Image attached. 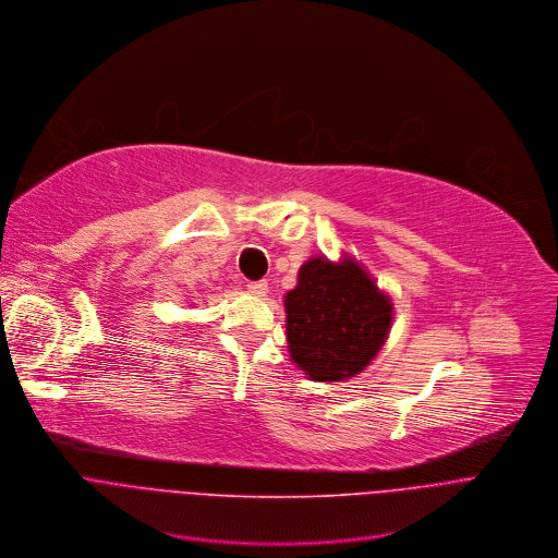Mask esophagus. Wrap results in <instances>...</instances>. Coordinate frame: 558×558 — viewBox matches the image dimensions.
<instances>
[{"label": "esophagus", "mask_w": 558, "mask_h": 558, "mask_svg": "<svg viewBox=\"0 0 558 558\" xmlns=\"http://www.w3.org/2000/svg\"><path fill=\"white\" fill-rule=\"evenodd\" d=\"M248 292L255 296H266L268 294V281L259 279V281H248Z\"/></svg>", "instance_id": "34e87169"}]
</instances>
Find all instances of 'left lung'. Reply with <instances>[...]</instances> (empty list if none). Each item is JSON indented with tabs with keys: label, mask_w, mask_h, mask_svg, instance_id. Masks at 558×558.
I'll return each mask as SVG.
<instances>
[{
	"label": "left lung",
	"mask_w": 558,
	"mask_h": 558,
	"mask_svg": "<svg viewBox=\"0 0 558 558\" xmlns=\"http://www.w3.org/2000/svg\"><path fill=\"white\" fill-rule=\"evenodd\" d=\"M283 305L290 359L318 383L361 374L387 343L393 323L391 296L350 255L341 262L307 259Z\"/></svg>",
	"instance_id": "obj_1"
}]
</instances>
